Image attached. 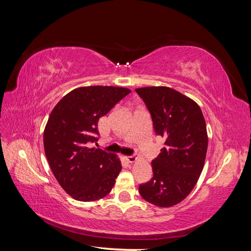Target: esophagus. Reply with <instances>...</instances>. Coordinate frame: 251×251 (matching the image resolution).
Returning <instances> with one entry per match:
<instances>
[{"instance_id":"1","label":"esophagus","mask_w":251,"mask_h":251,"mask_svg":"<svg viewBox=\"0 0 251 251\" xmlns=\"http://www.w3.org/2000/svg\"><path fill=\"white\" fill-rule=\"evenodd\" d=\"M126 160L128 162V163H133L136 161V159H137V156H136L135 154L134 155H131V156H126L125 157Z\"/></svg>"}]
</instances>
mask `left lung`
<instances>
[{"label": "left lung", "mask_w": 251, "mask_h": 251, "mask_svg": "<svg viewBox=\"0 0 251 251\" xmlns=\"http://www.w3.org/2000/svg\"><path fill=\"white\" fill-rule=\"evenodd\" d=\"M151 114L164 147L151 161L153 178L139 185L144 200L171 207L185 199L202 173L207 151L206 124L200 107L169 87L135 89Z\"/></svg>", "instance_id": "8db88e82"}]
</instances>
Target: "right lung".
Masks as SVG:
<instances>
[{"label":"right lung","instance_id":"1","mask_svg":"<svg viewBox=\"0 0 251 251\" xmlns=\"http://www.w3.org/2000/svg\"><path fill=\"white\" fill-rule=\"evenodd\" d=\"M130 92L119 87H81L52 110L44 131L45 154L59 185L75 200H100L115 184L120 160L88 143L98 140L100 118Z\"/></svg>","mask_w":251,"mask_h":251}]
</instances>
